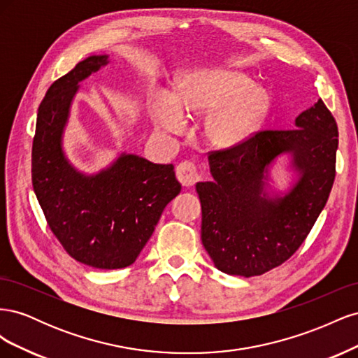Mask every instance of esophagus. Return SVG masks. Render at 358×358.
<instances>
[{"label": "esophagus", "instance_id": "esophagus-1", "mask_svg": "<svg viewBox=\"0 0 358 358\" xmlns=\"http://www.w3.org/2000/svg\"><path fill=\"white\" fill-rule=\"evenodd\" d=\"M176 178L183 187H192L199 180V170L194 162L182 161L176 167Z\"/></svg>", "mask_w": 358, "mask_h": 358}]
</instances>
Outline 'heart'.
Returning a JSON list of instances; mask_svg holds the SVG:
<instances>
[{"label": "heart", "mask_w": 358, "mask_h": 358, "mask_svg": "<svg viewBox=\"0 0 358 358\" xmlns=\"http://www.w3.org/2000/svg\"><path fill=\"white\" fill-rule=\"evenodd\" d=\"M255 83L234 71H201L189 76L179 90V100L169 92L154 96L152 116L158 128L167 133H182L188 115H210L206 134L218 146L245 142L262 127L270 99Z\"/></svg>", "instance_id": "1"}]
</instances>
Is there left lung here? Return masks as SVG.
I'll return each instance as SVG.
<instances>
[{
    "instance_id": "obj_1",
    "label": "left lung",
    "mask_w": 358,
    "mask_h": 358,
    "mask_svg": "<svg viewBox=\"0 0 358 358\" xmlns=\"http://www.w3.org/2000/svg\"><path fill=\"white\" fill-rule=\"evenodd\" d=\"M338 125L322 100L299 115L296 128L259 129L245 142L209 152L212 182L196 185L201 242L227 275L259 276L294 254L326 206L336 176ZM289 152L301 171L284 199L261 197L264 173Z\"/></svg>"
}]
</instances>
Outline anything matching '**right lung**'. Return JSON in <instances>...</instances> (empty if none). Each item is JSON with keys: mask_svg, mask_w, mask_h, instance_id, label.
I'll return each instance as SVG.
<instances>
[{"mask_svg": "<svg viewBox=\"0 0 358 358\" xmlns=\"http://www.w3.org/2000/svg\"><path fill=\"white\" fill-rule=\"evenodd\" d=\"M107 64L90 57L53 82L37 113L32 187L50 231L76 262L94 268L131 266L166 206L180 192L173 164L122 155L95 176L71 167L61 148L62 128L78 83Z\"/></svg>", "mask_w": 358, "mask_h": 358, "instance_id": "obj_1", "label": "right lung"}]
</instances>
